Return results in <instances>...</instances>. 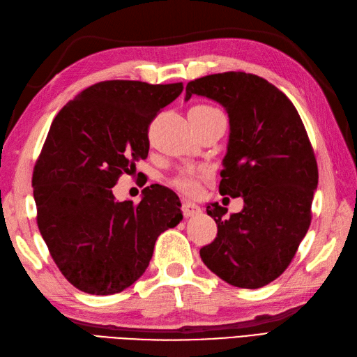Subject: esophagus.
<instances>
[{
	"label": "esophagus",
	"mask_w": 357,
	"mask_h": 357,
	"mask_svg": "<svg viewBox=\"0 0 357 357\" xmlns=\"http://www.w3.org/2000/svg\"><path fill=\"white\" fill-rule=\"evenodd\" d=\"M183 215H185V218H194V216H198L202 213V210L199 206L194 204V202H183Z\"/></svg>",
	"instance_id": "obj_1"
}]
</instances>
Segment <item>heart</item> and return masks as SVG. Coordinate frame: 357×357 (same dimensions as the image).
<instances>
[{"mask_svg":"<svg viewBox=\"0 0 357 357\" xmlns=\"http://www.w3.org/2000/svg\"><path fill=\"white\" fill-rule=\"evenodd\" d=\"M198 109H213L211 107H206V105H198L195 107ZM198 177L199 172L197 169H186L180 172V174L172 180V185H174L177 189L183 190L185 194H195L198 190Z\"/></svg>","mask_w":357,"mask_h":357,"instance_id":"b5f03b06","label":"heart"}]
</instances>
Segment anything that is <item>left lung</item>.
Masks as SVG:
<instances>
[{"mask_svg": "<svg viewBox=\"0 0 357 357\" xmlns=\"http://www.w3.org/2000/svg\"><path fill=\"white\" fill-rule=\"evenodd\" d=\"M229 119L219 192L242 197L243 208L210 202L218 236L199 255L211 272L238 288H261L284 273L311 224L319 168L294 105L275 85L245 72L208 75L186 85Z\"/></svg>", "mask_w": 357, "mask_h": 357, "instance_id": "8db88e82", "label": "left lung"}]
</instances>
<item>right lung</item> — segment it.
I'll use <instances>...</instances> for the list:
<instances>
[{"mask_svg":"<svg viewBox=\"0 0 357 357\" xmlns=\"http://www.w3.org/2000/svg\"><path fill=\"white\" fill-rule=\"evenodd\" d=\"M181 91V82L103 81L54 119L33 172L37 225L78 290H126L146 272L158 237L183 219L168 188H146L137 206L112 195L119 177L147 158L149 124Z\"/></svg>","mask_w":357,"mask_h":357,"instance_id":"add662e5","label":"right lung"}]
</instances>
